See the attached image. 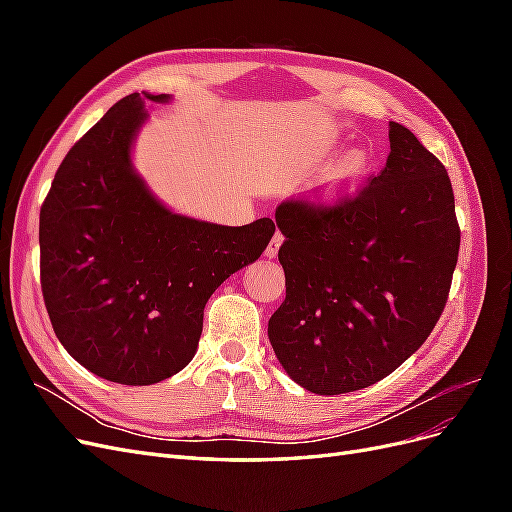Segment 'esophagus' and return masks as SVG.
Segmentation results:
<instances>
[{
  "instance_id": "obj_1",
  "label": "esophagus",
  "mask_w": 512,
  "mask_h": 512,
  "mask_svg": "<svg viewBox=\"0 0 512 512\" xmlns=\"http://www.w3.org/2000/svg\"><path fill=\"white\" fill-rule=\"evenodd\" d=\"M282 241H284L282 232H275L273 239H271L269 245H267V250H265L267 258H275V256H277V252H280V247H282Z\"/></svg>"
}]
</instances>
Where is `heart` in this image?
Segmentation results:
<instances>
[{
	"label": "heart",
	"instance_id": "heart-1",
	"mask_svg": "<svg viewBox=\"0 0 512 512\" xmlns=\"http://www.w3.org/2000/svg\"><path fill=\"white\" fill-rule=\"evenodd\" d=\"M371 170V160L365 151H350L337 162L331 170L327 181H324V192L339 194L350 192L356 185H361Z\"/></svg>",
	"mask_w": 512,
	"mask_h": 512
}]
</instances>
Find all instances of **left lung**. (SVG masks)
Returning a JSON list of instances; mask_svg holds the SVG:
<instances>
[{"instance_id":"8db88e82","label":"left lung","mask_w":512,"mask_h":512,"mask_svg":"<svg viewBox=\"0 0 512 512\" xmlns=\"http://www.w3.org/2000/svg\"><path fill=\"white\" fill-rule=\"evenodd\" d=\"M382 173L335 205L286 200L275 224L286 299L269 339L286 374L316 395L367 389L423 346L459 256L453 185L418 138L389 123Z\"/></svg>"}]
</instances>
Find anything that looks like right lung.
<instances>
[{"mask_svg": "<svg viewBox=\"0 0 512 512\" xmlns=\"http://www.w3.org/2000/svg\"><path fill=\"white\" fill-rule=\"evenodd\" d=\"M145 98L119 100L59 164L40 209V284L57 339L104 380L145 386L196 354L203 312L275 224L200 222L166 209L132 166Z\"/></svg>", "mask_w": 512, "mask_h": 512, "instance_id": "add662e5", "label": "right lung"}]
</instances>
